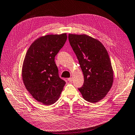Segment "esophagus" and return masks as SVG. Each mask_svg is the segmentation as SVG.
Masks as SVG:
<instances>
[{
    "mask_svg": "<svg viewBox=\"0 0 135 135\" xmlns=\"http://www.w3.org/2000/svg\"><path fill=\"white\" fill-rule=\"evenodd\" d=\"M73 78H68V81H69V82H72L73 81Z\"/></svg>",
    "mask_w": 135,
    "mask_h": 135,
    "instance_id": "esophagus-1",
    "label": "esophagus"
}]
</instances>
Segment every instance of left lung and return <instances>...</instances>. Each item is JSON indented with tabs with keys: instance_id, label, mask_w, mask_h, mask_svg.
I'll return each instance as SVG.
<instances>
[{
	"instance_id": "obj_1",
	"label": "left lung",
	"mask_w": 135,
	"mask_h": 135,
	"mask_svg": "<svg viewBox=\"0 0 135 135\" xmlns=\"http://www.w3.org/2000/svg\"><path fill=\"white\" fill-rule=\"evenodd\" d=\"M78 60L84 83L78 88L86 101L96 103L107 95L113 82V71L107 49L98 40L86 34H68Z\"/></svg>"
}]
</instances>
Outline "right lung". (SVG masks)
<instances>
[{
  "mask_svg": "<svg viewBox=\"0 0 135 135\" xmlns=\"http://www.w3.org/2000/svg\"><path fill=\"white\" fill-rule=\"evenodd\" d=\"M67 38V33L40 37L29 47L23 61L24 85L36 101L46 105L59 99L65 84L59 77L54 58Z\"/></svg>",
  "mask_w": 135,
  "mask_h": 135,
  "instance_id": "obj_1",
  "label": "right lung"
}]
</instances>
